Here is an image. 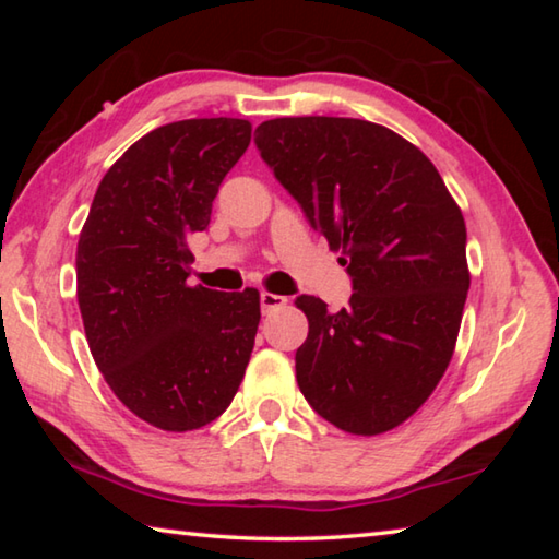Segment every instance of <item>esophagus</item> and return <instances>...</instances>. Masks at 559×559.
<instances>
[{
	"label": "esophagus",
	"mask_w": 559,
	"mask_h": 559,
	"mask_svg": "<svg viewBox=\"0 0 559 559\" xmlns=\"http://www.w3.org/2000/svg\"><path fill=\"white\" fill-rule=\"evenodd\" d=\"M286 306H288V298L276 296V293H266V290L261 293V310H263V313H273V310L286 308Z\"/></svg>",
	"instance_id": "1"
}]
</instances>
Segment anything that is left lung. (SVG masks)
Here are the masks:
<instances>
[{
    "mask_svg": "<svg viewBox=\"0 0 559 559\" xmlns=\"http://www.w3.org/2000/svg\"><path fill=\"white\" fill-rule=\"evenodd\" d=\"M257 147L310 226L343 251L347 308L296 298L308 337L296 380L308 404L357 437L384 433L437 390L471 286L466 224L431 159L357 118H276Z\"/></svg>",
    "mask_w": 559,
    "mask_h": 559,
    "instance_id": "obj_1",
    "label": "left lung"
}]
</instances>
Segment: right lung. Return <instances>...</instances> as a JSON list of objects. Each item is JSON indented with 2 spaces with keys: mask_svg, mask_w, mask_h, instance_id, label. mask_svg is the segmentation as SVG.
Returning <instances> with one entry per match:
<instances>
[{
  "mask_svg": "<svg viewBox=\"0 0 559 559\" xmlns=\"http://www.w3.org/2000/svg\"><path fill=\"white\" fill-rule=\"evenodd\" d=\"M251 122L192 118L132 143L100 179L75 251L91 355L112 394L165 431L222 416L239 392L261 320L259 290L187 286V239L210 226Z\"/></svg>",
  "mask_w": 559,
  "mask_h": 559,
  "instance_id": "1",
  "label": "right lung"
}]
</instances>
